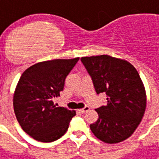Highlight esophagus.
<instances>
[{"mask_svg":"<svg viewBox=\"0 0 159 159\" xmlns=\"http://www.w3.org/2000/svg\"><path fill=\"white\" fill-rule=\"evenodd\" d=\"M89 110H90L89 106H85L84 108L80 109V110H78V111H79L81 113H85V112H87V111H88Z\"/></svg>","mask_w":159,"mask_h":159,"instance_id":"34e87169","label":"esophagus"}]
</instances>
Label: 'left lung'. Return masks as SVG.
Here are the masks:
<instances>
[{"mask_svg":"<svg viewBox=\"0 0 159 159\" xmlns=\"http://www.w3.org/2000/svg\"><path fill=\"white\" fill-rule=\"evenodd\" d=\"M97 94L105 92L106 105L96 109L98 120L90 125L100 140L116 143L128 139L138 127L146 108V93L135 67L109 55L83 57Z\"/></svg>","mask_w":159,"mask_h":159,"instance_id":"8db88e82","label":"left lung"}]
</instances>
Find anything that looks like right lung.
<instances>
[{
  "label": "right lung",
  "mask_w": 159,
  "mask_h": 159,
  "mask_svg": "<svg viewBox=\"0 0 159 159\" xmlns=\"http://www.w3.org/2000/svg\"><path fill=\"white\" fill-rule=\"evenodd\" d=\"M79 57L38 62L23 72L13 97L14 111L23 130L36 140L48 143L67 130L76 111L55 106L65 79Z\"/></svg>",
  "instance_id": "1"
}]
</instances>
